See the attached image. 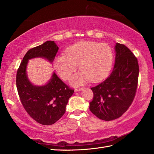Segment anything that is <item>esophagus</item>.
Here are the masks:
<instances>
[{
    "mask_svg": "<svg viewBox=\"0 0 154 154\" xmlns=\"http://www.w3.org/2000/svg\"><path fill=\"white\" fill-rule=\"evenodd\" d=\"M83 89V88H79V89H75V92H79V91H82Z\"/></svg>",
    "mask_w": 154,
    "mask_h": 154,
    "instance_id": "obj_1",
    "label": "esophagus"
}]
</instances>
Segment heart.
I'll return each mask as SVG.
<instances>
[{
    "instance_id": "obj_1",
    "label": "heart",
    "mask_w": 154,
    "mask_h": 154,
    "mask_svg": "<svg viewBox=\"0 0 154 154\" xmlns=\"http://www.w3.org/2000/svg\"><path fill=\"white\" fill-rule=\"evenodd\" d=\"M113 60V50L109 45L83 41L68 47L65 55L55 57L54 65L57 74L65 81L70 79L79 65L81 70L70 81L72 85L77 87L90 81L97 83L104 79L110 73Z\"/></svg>"
}]
</instances>
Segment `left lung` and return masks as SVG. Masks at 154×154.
<instances>
[{"mask_svg": "<svg viewBox=\"0 0 154 154\" xmlns=\"http://www.w3.org/2000/svg\"><path fill=\"white\" fill-rule=\"evenodd\" d=\"M115 62L106 80L91 88L94 96L89 109L99 119L109 121L120 117L135 97L139 66L137 58L126 45L116 43Z\"/></svg>", "mask_w": 154, "mask_h": 154, "instance_id": "8db88e82", "label": "left lung"}]
</instances>
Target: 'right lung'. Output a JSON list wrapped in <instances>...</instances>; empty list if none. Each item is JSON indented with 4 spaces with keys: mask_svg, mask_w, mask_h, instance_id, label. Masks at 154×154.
<instances>
[{
    "mask_svg": "<svg viewBox=\"0 0 154 154\" xmlns=\"http://www.w3.org/2000/svg\"><path fill=\"white\" fill-rule=\"evenodd\" d=\"M58 49L54 41H47L30 49L24 55L16 74V87L23 106L32 119L43 125H51L61 119L74 91L55 72L46 84L34 85L28 77L27 65L29 60L38 57L53 63Z\"/></svg>",
    "mask_w": 154,
    "mask_h": 154,
    "instance_id": "add662e5",
    "label": "right lung"
}]
</instances>
